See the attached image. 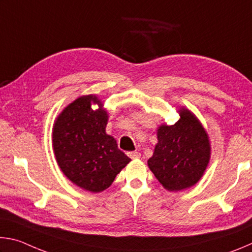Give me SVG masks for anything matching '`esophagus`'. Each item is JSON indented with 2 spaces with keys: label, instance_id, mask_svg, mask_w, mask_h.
Segmentation results:
<instances>
[{
  "label": "esophagus",
  "instance_id": "obj_1",
  "mask_svg": "<svg viewBox=\"0 0 252 252\" xmlns=\"http://www.w3.org/2000/svg\"><path fill=\"white\" fill-rule=\"evenodd\" d=\"M127 156H129L131 159H139L140 157H141V155H140L139 152H136V151H132V152H129L127 153Z\"/></svg>",
  "mask_w": 252,
  "mask_h": 252
}]
</instances>
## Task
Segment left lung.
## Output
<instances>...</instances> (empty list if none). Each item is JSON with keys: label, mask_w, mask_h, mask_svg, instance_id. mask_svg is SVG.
<instances>
[{"label": "left lung", "mask_w": 252, "mask_h": 252, "mask_svg": "<svg viewBox=\"0 0 252 252\" xmlns=\"http://www.w3.org/2000/svg\"><path fill=\"white\" fill-rule=\"evenodd\" d=\"M173 126L161 125L148 167L168 191H181L202 178L211 157L209 135L199 119L182 106Z\"/></svg>", "instance_id": "1"}]
</instances>
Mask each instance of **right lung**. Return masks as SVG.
<instances>
[{"mask_svg": "<svg viewBox=\"0 0 252 252\" xmlns=\"http://www.w3.org/2000/svg\"><path fill=\"white\" fill-rule=\"evenodd\" d=\"M99 108L94 110L92 105ZM109 114L94 94L79 96L66 105L52 130L55 160L63 174L81 189L101 192L112 185L131 159L106 134Z\"/></svg>", "mask_w": 252, "mask_h": 252, "instance_id": "1", "label": "right lung"}]
</instances>
